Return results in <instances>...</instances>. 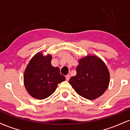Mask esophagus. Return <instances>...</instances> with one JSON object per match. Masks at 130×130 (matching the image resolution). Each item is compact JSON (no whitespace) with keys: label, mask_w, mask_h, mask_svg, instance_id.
Here are the masks:
<instances>
[{"label":"esophagus","mask_w":130,"mask_h":130,"mask_svg":"<svg viewBox=\"0 0 130 130\" xmlns=\"http://www.w3.org/2000/svg\"><path fill=\"white\" fill-rule=\"evenodd\" d=\"M65 77H66V80H69L70 77V74H67L66 76H65Z\"/></svg>","instance_id":"esophagus-1"}]
</instances>
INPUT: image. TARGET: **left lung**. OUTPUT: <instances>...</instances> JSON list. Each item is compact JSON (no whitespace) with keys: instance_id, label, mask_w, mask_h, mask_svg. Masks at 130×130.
<instances>
[{"instance_id":"1","label":"left lung","mask_w":130,"mask_h":130,"mask_svg":"<svg viewBox=\"0 0 130 130\" xmlns=\"http://www.w3.org/2000/svg\"><path fill=\"white\" fill-rule=\"evenodd\" d=\"M110 74L108 67L100 57L87 55L79 60L76 75L69 83L78 95L86 99H96L108 89Z\"/></svg>"}]
</instances>
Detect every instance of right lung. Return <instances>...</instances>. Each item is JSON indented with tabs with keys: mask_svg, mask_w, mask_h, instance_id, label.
<instances>
[{
	"mask_svg": "<svg viewBox=\"0 0 130 130\" xmlns=\"http://www.w3.org/2000/svg\"><path fill=\"white\" fill-rule=\"evenodd\" d=\"M51 54L37 53L27 65L24 74V84L32 97L43 100L56 91L57 84L65 80L58 67L51 65Z\"/></svg>",
	"mask_w": 130,
	"mask_h": 130,
	"instance_id": "obj_1",
	"label": "right lung"
}]
</instances>
